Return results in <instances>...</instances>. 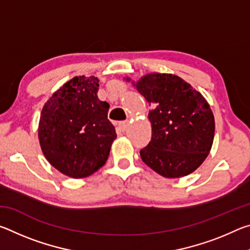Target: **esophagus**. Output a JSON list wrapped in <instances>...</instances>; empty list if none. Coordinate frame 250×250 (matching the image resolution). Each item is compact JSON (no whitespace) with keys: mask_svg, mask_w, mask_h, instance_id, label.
I'll use <instances>...</instances> for the list:
<instances>
[{"mask_svg":"<svg viewBox=\"0 0 250 250\" xmlns=\"http://www.w3.org/2000/svg\"><path fill=\"white\" fill-rule=\"evenodd\" d=\"M128 125H129V122L128 121H122V122H120L119 124V126H120V129H121V131H125L128 129Z\"/></svg>","mask_w":250,"mask_h":250,"instance_id":"34e87169","label":"esophagus"}]
</instances>
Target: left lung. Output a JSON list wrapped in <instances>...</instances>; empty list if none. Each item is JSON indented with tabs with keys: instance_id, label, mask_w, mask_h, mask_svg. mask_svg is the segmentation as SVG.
<instances>
[{
	"instance_id": "obj_1",
	"label": "left lung",
	"mask_w": 250,
	"mask_h": 250,
	"mask_svg": "<svg viewBox=\"0 0 250 250\" xmlns=\"http://www.w3.org/2000/svg\"><path fill=\"white\" fill-rule=\"evenodd\" d=\"M133 86L151 105L152 138L140 151L142 161L168 179L191 174L213 146L215 120L208 103L172 74H147Z\"/></svg>"
}]
</instances>
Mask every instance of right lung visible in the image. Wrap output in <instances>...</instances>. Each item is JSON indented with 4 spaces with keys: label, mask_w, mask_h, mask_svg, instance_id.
Returning a JSON list of instances; mask_svg holds the SVG:
<instances>
[{
    "label": "right lung",
    "mask_w": 250,
    "mask_h": 250,
    "mask_svg": "<svg viewBox=\"0 0 250 250\" xmlns=\"http://www.w3.org/2000/svg\"><path fill=\"white\" fill-rule=\"evenodd\" d=\"M98 89L95 76L74 77L54 92L41 113L42 151L56 170L73 179L98 171L117 138L108 120L109 104L99 100Z\"/></svg>",
    "instance_id": "right-lung-1"
}]
</instances>
